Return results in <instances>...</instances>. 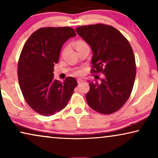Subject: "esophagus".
<instances>
[{
    "label": "esophagus",
    "mask_w": 158,
    "mask_h": 158,
    "mask_svg": "<svg viewBox=\"0 0 158 158\" xmlns=\"http://www.w3.org/2000/svg\"><path fill=\"white\" fill-rule=\"evenodd\" d=\"M82 83H83V80L82 79H77V83L78 84H81Z\"/></svg>",
    "instance_id": "esophagus-1"
}]
</instances>
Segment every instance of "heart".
Instances as JSON below:
<instances>
[{
	"label": "heart",
	"instance_id": "obj_1",
	"mask_svg": "<svg viewBox=\"0 0 158 158\" xmlns=\"http://www.w3.org/2000/svg\"><path fill=\"white\" fill-rule=\"evenodd\" d=\"M75 47H81V46H85V45H88L87 43H86L85 41H83V40H77V41H76V42H75ZM75 73H76L77 75H79V74H81V71L78 70V71H77V72Z\"/></svg>",
	"mask_w": 158,
	"mask_h": 158
}]
</instances>
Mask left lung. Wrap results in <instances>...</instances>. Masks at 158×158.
Listing matches in <instances>:
<instances>
[{
    "mask_svg": "<svg viewBox=\"0 0 158 158\" xmlns=\"http://www.w3.org/2000/svg\"><path fill=\"white\" fill-rule=\"evenodd\" d=\"M75 31L92 49L90 73L105 75L101 83H89L88 104L100 114H113L125 104L132 91L137 69L132 48L124 36L111 26L85 25Z\"/></svg>",
    "mask_w": 158,
    "mask_h": 158,
    "instance_id": "obj_1",
    "label": "left lung"
}]
</instances>
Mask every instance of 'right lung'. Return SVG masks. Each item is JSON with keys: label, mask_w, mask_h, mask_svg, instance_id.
Returning a JSON list of instances; mask_svg holds the SVG:
<instances>
[{"label": "right lung", "mask_w": 158, "mask_h": 158, "mask_svg": "<svg viewBox=\"0 0 158 158\" xmlns=\"http://www.w3.org/2000/svg\"><path fill=\"white\" fill-rule=\"evenodd\" d=\"M75 36L69 27H42L23 45L18 62L19 86L27 104L40 115L49 116L64 109L77 85L73 77L61 83L53 75L62 45Z\"/></svg>", "instance_id": "add662e5"}]
</instances>
